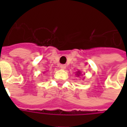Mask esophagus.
Segmentation results:
<instances>
[{"mask_svg":"<svg viewBox=\"0 0 127 127\" xmlns=\"http://www.w3.org/2000/svg\"><path fill=\"white\" fill-rule=\"evenodd\" d=\"M60 68L63 70V69H64L66 68V65H65V64H61V65H60Z\"/></svg>","mask_w":127,"mask_h":127,"instance_id":"34e87169","label":"esophagus"}]
</instances>
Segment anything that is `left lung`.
Returning a JSON list of instances; mask_svg holds the SVG:
<instances>
[{
  "mask_svg": "<svg viewBox=\"0 0 127 127\" xmlns=\"http://www.w3.org/2000/svg\"><path fill=\"white\" fill-rule=\"evenodd\" d=\"M80 74H81V73H80V71H78V72H77V74H76V75H77V76H80Z\"/></svg>",
  "mask_w": 127,
  "mask_h": 127,
  "instance_id": "1",
  "label": "left lung"
}]
</instances>
